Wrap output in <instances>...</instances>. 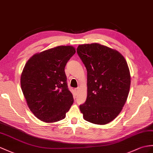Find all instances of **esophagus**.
Segmentation results:
<instances>
[{"label":"esophagus","instance_id":"1","mask_svg":"<svg viewBox=\"0 0 153 153\" xmlns=\"http://www.w3.org/2000/svg\"><path fill=\"white\" fill-rule=\"evenodd\" d=\"M80 89V88H76V89H75V90H76V91H78Z\"/></svg>","mask_w":153,"mask_h":153}]
</instances>
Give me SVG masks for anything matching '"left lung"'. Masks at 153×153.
Masks as SVG:
<instances>
[{
    "mask_svg": "<svg viewBox=\"0 0 153 153\" xmlns=\"http://www.w3.org/2000/svg\"><path fill=\"white\" fill-rule=\"evenodd\" d=\"M76 52L87 69L88 95L80 110L85 121L105 125L124 106L130 86L126 59L116 50L99 43L80 45Z\"/></svg>",
    "mask_w": 153,
    "mask_h": 153,
    "instance_id": "obj_1",
    "label": "left lung"
}]
</instances>
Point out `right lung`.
I'll return each mask as SVG.
<instances>
[{
    "mask_svg": "<svg viewBox=\"0 0 153 153\" xmlns=\"http://www.w3.org/2000/svg\"><path fill=\"white\" fill-rule=\"evenodd\" d=\"M75 52L72 46H58L33 55L25 64L22 91L30 110L41 121L63 120L73 105L64 69Z\"/></svg>",
    "mask_w": 153,
    "mask_h": 153,
    "instance_id": "obj_1",
    "label": "right lung"
}]
</instances>
